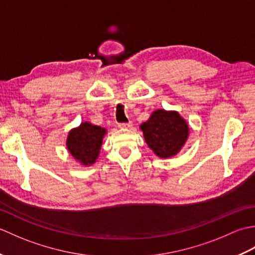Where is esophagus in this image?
<instances>
[{
    "label": "esophagus",
    "mask_w": 255,
    "mask_h": 255,
    "mask_svg": "<svg viewBox=\"0 0 255 255\" xmlns=\"http://www.w3.org/2000/svg\"><path fill=\"white\" fill-rule=\"evenodd\" d=\"M132 126V123L129 122V123H121L118 124V127L119 128H130Z\"/></svg>",
    "instance_id": "34e87169"
}]
</instances>
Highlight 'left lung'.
<instances>
[{
    "label": "left lung",
    "instance_id": "8db88e82",
    "mask_svg": "<svg viewBox=\"0 0 255 255\" xmlns=\"http://www.w3.org/2000/svg\"><path fill=\"white\" fill-rule=\"evenodd\" d=\"M140 129L148 147L164 159L180 152L189 133L186 121L175 111H154Z\"/></svg>",
    "mask_w": 255,
    "mask_h": 255
}]
</instances>
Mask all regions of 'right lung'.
<instances>
[{"instance_id":"right-lung-1","label":"right lung","mask_w":255,"mask_h":255,"mask_svg":"<svg viewBox=\"0 0 255 255\" xmlns=\"http://www.w3.org/2000/svg\"><path fill=\"white\" fill-rule=\"evenodd\" d=\"M106 129L91 123H82L73 128L67 138V148L73 158L83 165L95 163L99 158Z\"/></svg>"}]
</instances>
